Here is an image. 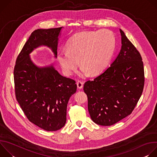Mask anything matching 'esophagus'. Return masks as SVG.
<instances>
[{
	"label": "esophagus",
	"instance_id": "esophagus-1",
	"mask_svg": "<svg viewBox=\"0 0 157 157\" xmlns=\"http://www.w3.org/2000/svg\"><path fill=\"white\" fill-rule=\"evenodd\" d=\"M76 84H77V87H78V89H81L82 88V87H83V83H82L81 81H78Z\"/></svg>",
	"mask_w": 157,
	"mask_h": 157
}]
</instances>
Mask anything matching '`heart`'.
<instances>
[{
  "mask_svg": "<svg viewBox=\"0 0 157 157\" xmlns=\"http://www.w3.org/2000/svg\"><path fill=\"white\" fill-rule=\"evenodd\" d=\"M116 47L114 35L108 30L82 32L74 35L66 43V52L59 51L57 59L64 73L71 75L79 65L81 75H96L109 63Z\"/></svg>",
  "mask_w": 157,
  "mask_h": 157,
  "instance_id": "heart-1",
  "label": "heart"
}]
</instances>
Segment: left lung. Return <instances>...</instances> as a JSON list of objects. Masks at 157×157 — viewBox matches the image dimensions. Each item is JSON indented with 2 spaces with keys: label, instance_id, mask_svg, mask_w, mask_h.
<instances>
[{
  "label": "left lung",
  "instance_id": "obj_1",
  "mask_svg": "<svg viewBox=\"0 0 157 157\" xmlns=\"http://www.w3.org/2000/svg\"><path fill=\"white\" fill-rule=\"evenodd\" d=\"M122 47L110 66L84 83L88 111L96 124L109 126L130 115L143 92L144 70L141 55L120 29Z\"/></svg>",
  "mask_w": 157,
  "mask_h": 157
}]
</instances>
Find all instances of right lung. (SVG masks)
Returning a JSON list of instances; mask_svg holds the SVG:
<instances>
[{
  "label": "right lung",
  "instance_id": "obj_1",
  "mask_svg": "<svg viewBox=\"0 0 157 157\" xmlns=\"http://www.w3.org/2000/svg\"><path fill=\"white\" fill-rule=\"evenodd\" d=\"M62 28L33 31L18 55L13 71L17 101L27 119L47 131H56L65 125L67 105L77 85L75 80L61 76L53 64L38 66L30 54L46 46L56 58Z\"/></svg>",
  "mask_w": 157,
  "mask_h": 157
}]
</instances>
